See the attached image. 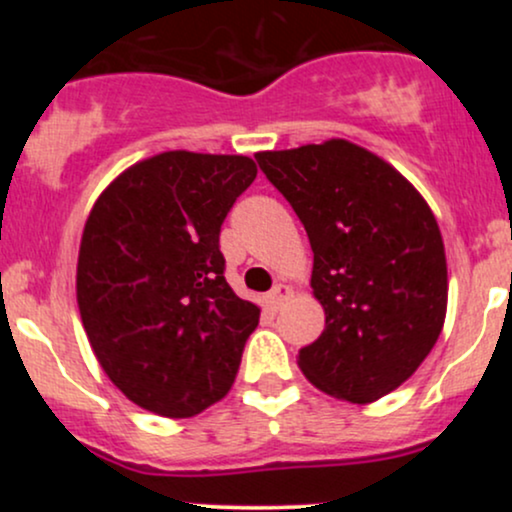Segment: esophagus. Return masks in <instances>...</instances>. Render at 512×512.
<instances>
[{"label":"esophagus","mask_w":512,"mask_h":512,"mask_svg":"<svg viewBox=\"0 0 512 512\" xmlns=\"http://www.w3.org/2000/svg\"><path fill=\"white\" fill-rule=\"evenodd\" d=\"M291 298V289L289 286H284V284H276L272 291L267 293V298H264V301H267V305L272 310H279L281 305H284V301H289Z\"/></svg>","instance_id":"obj_1"}]
</instances>
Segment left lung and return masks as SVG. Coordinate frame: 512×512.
Here are the masks:
<instances>
[{
	"mask_svg": "<svg viewBox=\"0 0 512 512\" xmlns=\"http://www.w3.org/2000/svg\"><path fill=\"white\" fill-rule=\"evenodd\" d=\"M255 158L313 248L325 332L298 351V366L351 404L385 397L443 330L448 264L436 216L390 163L344 139Z\"/></svg>",
	"mask_w": 512,
	"mask_h": 512,
	"instance_id": "1",
	"label": "left lung"
}]
</instances>
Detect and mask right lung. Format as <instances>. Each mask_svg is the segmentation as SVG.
<instances>
[{
  "mask_svg": "<svg viewBox=\"0 0 512 512\" xmlns=\"http://www.w3.org/2000/svg\"><path fill=\"white\" fill-rule=\"evenodd\" d=\"M257 175L248 156L166 151L93 204L76 301L93 354L142 409L187 419L231 390L260 308L228 286L221 226Z\"/></svg>",
  "mask_w": 512,
  "mask_h": 512,
  "instance_id": "obj_1",
  "label": "right lung"
}]
</instances>
